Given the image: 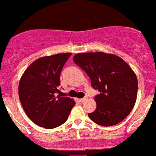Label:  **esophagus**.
I'll return each mask as SVG.
<instances>
[{
  "mask_svg": "<svg viewBox=\"0 0 156 156\" xmlns=\"http://www.w3.org/2000/svg\"><path fill=\"white\" fill-rule=\"evenodd\" d=\"M86 98H81V99H79V101H80V102H83V101H84L86 100Z\"/></svg>",
  "mask_w": 156,
  "mask_h": 156,
  "instance_id": "34e87169",
  "label": "esophagus"
}]
</instances>
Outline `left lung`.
I'll list each match as a JSON object with an SVG mask.
<instances>
[{
	"instance_id": "obj_1",
	"label": "left lung",
	"mask_w": 156,
	"mask_h": 156,
	"mask_svg": "<svg viewBox=\"0 0 156 156\" xmlns=\"http://www.w3.org/2000/svg\"><path fill=\"white\" fill-rule=\"evenodd\" d=\"M74 62L90 77L96 110L88 116L101 126H112L125 120L133 110L137 97L136 76L125 61L112 54H76Z\"/></svg>"
}]
</instances>
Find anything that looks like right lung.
Masks as SVG:
<instances>
[{
	"mask_svg": "<svg viewBox=\"0 0 156 156\" xmlns=\"http://www.w3.org/2000/svg\"><path fill=\"white\" fill-rule=\"evenodd\" d=\"M72 53L45 56L26 69L19 82V98L27 116L37 125L55 129L66 122L75 101L58 90L60 74Z\"/></svg>",
	"mask_w": 156,
	"mask_h": 156,
	"instance_id": "obj_1",
	"label": "right lung"
}]
</instances>
